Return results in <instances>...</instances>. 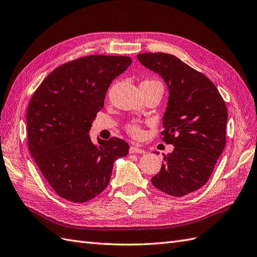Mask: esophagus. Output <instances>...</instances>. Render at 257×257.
Wrapping results in <instances>:
<instances>
[{
  "label": "esophagus",
  "instance_id": "esophagus-1",
  "mask_svg": "<svg viewBox=\"0 0 257 257\" xmlns=\"http://www.w3.org/2000/svg\"><path fill=\"white\" fill-rule=\"evenodd\" d=\"M143 153H145V151L142 147H140L139 145L133 144L130 147V154H143Z\"/></svg>",
  "mask_w": 257,
  "mask_h": 257
}]
</instances>
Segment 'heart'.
Returning a JSON list of instances; mask_svg holds the SVG:
<instances>
[{
	"mask_svg": "<svg viewBox=\"0 0 257 257\" xmlns=\"http://www.w3.org/2000/svg\"><path fill=\"white\" fill-rule=\"evenodd\" d=\"M142 84H146V85H162V83L157 81V80H153V79H151V80H145ZM126 130L127 132L133 135V136H139L141 134V127L139 126V124H128L126 126Z\"/></svg>",
	"mask_w": 257,
	"mask_h": 257,
	"instance_id": "b5f03b06",
	"label": "heart"
}]
</instances>
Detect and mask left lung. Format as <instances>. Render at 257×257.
Here are the masks:
<instances>
[{
    "instance_id": "obj_1",
    "label": "left lung",
    "mask_w": 257,
    "mask_h": 257,
    "mask_svg": "<svg viewBox=\"0 0 257 257\" xmlns=\"http://www.w3.org/2000/svg\"><path fill=\"white\" fill-rule=\"evenodd\" d=\"M138 59L158 73L169 91L161 134L175 148L152 184L169 196H186L206 185L223 152L226 105L210 79L177 57L145 53Z\"/></svg>"
}]
</instances>
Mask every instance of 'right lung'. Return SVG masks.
Instances as JSON below:
<instances>
[{"label": "right lung", "mask_w": 257, "mask_h": 257, "mask_svg": "<svg viewBox=\"0 0 257 257\" xmlns=\"http://www.w3.org/2000/svg\"><path fill=\"white\" fill-rule=\"evenodd\" d=\"M132 64L126 56L92 55L57 67L33 94L27 109L31 155L61 198L87 202L110 182L113 164L128 153L121 139L91 142V124L113 79Z\"/></svg>", "instance_id": "right-lung-1"}]
</instances>
